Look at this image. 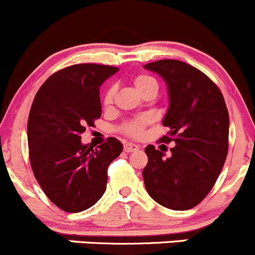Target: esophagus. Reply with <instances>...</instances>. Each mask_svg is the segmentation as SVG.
I'll return each instance as SVG.
<instances>
[{"mask_svg": "<svg viewBox=\"0 0 255 255\" xmlns=\"http://www.w3.org/2000/svg\"><path fill=\"white\" fill-rule=\"evenodd\" d=\"M138 148H140V146L135 145V143H125L124 145L125 152H132V151H137Z\"/></svg>", "mask_w": 255, "mask_h": 255, "instance_id": "34e87169", "label": "esophagus"}]
</instances>
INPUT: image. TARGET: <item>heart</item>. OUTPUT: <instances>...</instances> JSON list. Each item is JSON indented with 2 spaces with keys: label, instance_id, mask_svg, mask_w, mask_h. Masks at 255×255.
I'll return each mask as SVG.
<instances>
[{
  "label": "heart",
  "instance_id": "1",
  "mask_svg": "<svg viewBox=\"0 0 255 255\" xmlns=\"http://www.w3.org/2000/svg\"><path fill=\"white\" fill-rule=\"evenodd\" d=\"M132 82L136 90L142 97L147 94H152L155 97L158 90V82L156 80V78L147 74V73H140V74L135 75ZM115 94H117V88H115V85H110V87H108L105 89L104 94H103V104H104V107H110L113 104ZM147 123L148 120L146 118L132 120V122H128L123 127V131L127 135L131 136V137H140L142 135L143 128L147 125Z\"/></svg>",
  "mask_w": 255,
  "mask_h": 255
}]
</instances>
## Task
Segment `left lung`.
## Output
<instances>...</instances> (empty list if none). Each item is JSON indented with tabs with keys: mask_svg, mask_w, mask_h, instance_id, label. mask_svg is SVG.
Masks as SVG:
<instances>
[{
	"mask_svg": "<svg viewBox=\"0 0 255 255\" xmlns=\"http://www.w3.org/2000/svg\"><path fill=\"white\" fill-rule=\"evenodd\" d=\"M143 68L157 73L168 89L162 125L170 128L160 141L176 143L170 157L146 146L142 171L147 193L161 206L186 211L197 206L212 187L228 152L229 115L221 90L201 70L185 62L162 59Z\"/></svg>",
	"mask_w": 255,
	"mask_h": 255,
	"instance_id": "left-lung-1",
	"label": "left lung"
}]
</instances>
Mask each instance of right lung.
Instances as JSON below:
<instances>
[{
  "label": "right lung",
  "mask_w": 255,
  "mask_h": 255,
  "mask_svg": "<svg viewBox=\"0 0 255 255\" xmlns=\"http://www.w3.org/2000/svg\"><path fill=\"white\" fill-rule=\"evenodd\" d=\"M118 70L70 65L50 75L34 97L27 125L32 171L45 196L65 212H82L102 198L108 167L123 151L115 137L97 148L80 141L85 127L102 117L99 88Z\"/></svg>",
  "instance_id": "add662e5"
}]
</instances>
